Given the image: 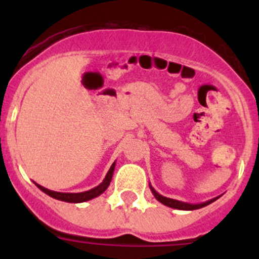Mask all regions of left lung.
<instances>
[{"label":"left lung","mask_w":259,"mask_h":259,"mask_svg":"<svg viewBox=\"0 0 259 259\" xmlns=\"http://www.w3.org/2000/svg\"><path fill=\"white\" fill-rule=\"evenodd\" d=\"M149 187H150V190H151V193H153L154 197H155V199L159 200V202H160L161 204L166 205V207L174 208V209H179V210H194V209H199V208L205 207V205L210 204V203H213L214 200H217V199H218V198H221V195H219V197L213 198V199L207 200V202H204V203H198V204H192V203L180 202V200L171 199V198L163 197V195L159 194V193L156 192V190L154 189L153 187H151V184H149Z\"/></svg>","instance_id":"left-lung-1"}]
</instances>
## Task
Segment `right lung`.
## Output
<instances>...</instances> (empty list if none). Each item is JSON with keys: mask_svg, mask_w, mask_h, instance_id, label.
<instances>
[{"mask_svg": "<svg viewBox=\"0 0 259 259\" xmlns=\"http://www.w3.org/2000/svg\"><path fill=\"white\" fill-rule=\"evenodd\" d=\"M114 169H115V161L113 163V165L110 166L109 169L108 174L105 176L103 182L98 185V187L93 188L90 190H86V192H81V193H61V192H54V190H50L48 188L42 187V185L37 184L35 183L36 187L38 188L40 190H42L44 193L50 195V197L55 198L57 200H62V202H67V203H82V202H88V200L94 199V198L99 197L100 194H103L108 187L110 185L111 179H113V174H114Z\"/></svg>", "mask_w": 259, "mask_h": 259, "instance_id": "right-lung-1", "label": "right lung"}]
</instances>
